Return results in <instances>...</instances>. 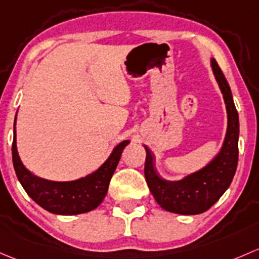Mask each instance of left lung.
<instances>
[{"label": "left lung", "instance_id": "left-lung-1", "mask_svg": "<svg viewBox=\"0 0 259 259\" xmlns=\"http://www.w3.org/2000/svg\"><path fill=\"white\" fill-rule=\"evenodd\" d=\"M212 70L225 98L228 127L222 149L204 168L177 182H169L154 169L153 154L146 148L145 177L149 191L163 209L178 214H199L209 209L229 187L238 163V112L232 98L231 89L217 61L212 58Z\"/></svg>", "mask_w": 259, "mask_h": 259}]
</instances>
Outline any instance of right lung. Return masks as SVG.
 <instances>
[{"label":"right lung","instance_id":"add662e5","mask_svg":"<svg viewBox=\"0 0 259 259\" xmlns=\"http://www.w3.org/2000/svg\"><path fill=\"white\" fill-rule=\"evenodd\" d=\"M128 143L130 141L119 143L107 161L92 175L71 182H53L32 175L23 166L16 147L15 130L12 142L13 167L23 189L38 206L55 214H79L97 208L102 203L107 194L112 175L121 158L122 151Z\"/></svg>","mask_w":259,"mask_h":259}]
</instances>
